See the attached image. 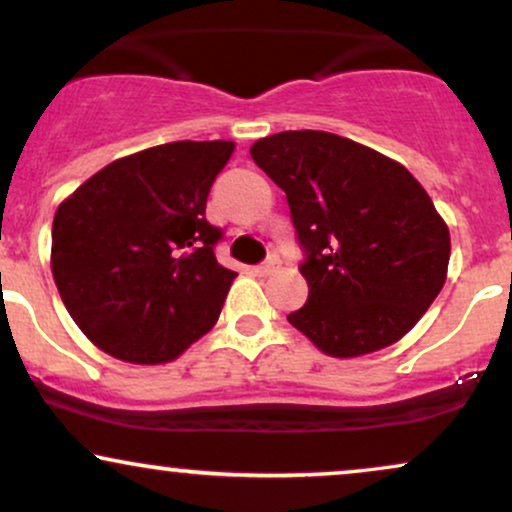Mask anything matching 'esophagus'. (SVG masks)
<instances>
[{"label": "esophagus", "mask_w": 512, "mask_h": 512, "mask_svg": "<svg viewBox=\"0 0 512 512\" xmlns=\"http://www.w3.org/2000/svg\"><path fill=\"white\" fill-rule=\"evenodd\" d=\"M279 264H281V260L276 255H269L267 260H264L262 264H257V269L255 272L260 274V276H269V274H274L276 269H279Z\"/></svg>", "instance_id": "esophagus-1"}]
</instances>
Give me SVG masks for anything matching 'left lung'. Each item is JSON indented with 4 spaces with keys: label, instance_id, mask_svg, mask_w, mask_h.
Listing matches in <instances>:
<instances>
[{
    "label": "left lung",
    "instance_id": "obj_1",
    "mask_svg": "<svg viewBox=\"0 0 512 512\" xmlns=\"http://www.w3.org/2000/svg\"><path fill=\"white\" fill-rule=\"evenodd\" d=\"M286 193L310 293L288 315L322 353L396 343L446 283L451 236L403 164L326 131H283L250 147Z\"/></svg>",
    "mask_w": 512,
    "mask_h": 512
}]
</instances>
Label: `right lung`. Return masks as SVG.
Listing matches in <instances>:
<instances>
[{"mask_svg": "<svg viewBox=\"0 0 512 512\" xmlns=\"http://www.w3.org/2000/svg\"><path fill=\"white\" fill-rule=\"evenodd\" d=\"M231 140H178L107 164L61 202L52 274L97 348L135 365L171 362L217 324L236 272L205 219Z\"/></svg>", "mask_w": 512, "mask_h": 512, "instance_id": "1", "label": "right lung"}]
</instances>
